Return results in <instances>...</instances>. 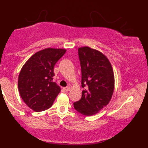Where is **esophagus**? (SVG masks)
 I'll return each instance as SVG.
<instances>
[{
	"label": "esophagus",
	"instance_id": "obj_1",
	"mask_svg": "<svg viewBox=\"0 0 148 148\" xmlns=\"http://www.w3.org/2000/svg\"><path fill=\"white\" fill-rule=\"evenodd\" d=\"M71 90V88L69 86H67V87H65V88H64V90L65 91V92H68V91H69Z\"/></svg>",
	"mask_w": 148,
	"mask_h": 148
}]
</instances>
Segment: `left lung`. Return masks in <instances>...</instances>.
<instances>
[{"mask_svg": "<svg viewBox=\"0 0 148 148\" xmlns=\"http://www.w3.org/2000/svg\"><path fill=\"white\" fill-rule=\"evenodd\" d=\"M82 67V98L74 102L77 112L86 116L98 113L112 98L114 75L108 58L102 52L89 46L78 48Z\"/></svg>", "mask_w": 148, "mask_h": 148, "instance_id": "1", "label": "left lung"}]
</instances>
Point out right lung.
<instances>
[{
	"mask_svg": "<svg viewBox=\"0 0 148 148\" xmlns=\"http://www.w3.org/2000/svg\"><path fill=\"white\" fill-rule=\"evenodd\" d=\"M66 49L48 48L34 54L22 66L18 77L19 94L36 112L50 108L61 89L52 82L54 66Z\"/></svg>",
	"mask_w": 148,
	"mask_h": 148,
	"instance_id": "right-lung-1",
	"label": "right lung"
}]
</instances>
